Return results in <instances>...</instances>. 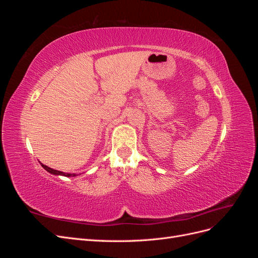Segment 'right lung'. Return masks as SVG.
Returning <instances> with one entry per match:
<instances>
[{"label": "right lung", "instance_id": "obj_1", "mask_svg": "<svg viewBox=\"0 0 258 258\" xmlns=\"http://www.w3.org/2000/svg\"><path fill=\"white\" fill-rule=\"evenodd\" d=\"M42 165V167L46 170V171H48L49 173H51V174H54V175H63V176H76V174L75 173H64V172H61V171H58V170H54V169H51V168H49V167H47V166H45V165H43V163H41Z\"/></svg>", "mask_w": 258, "mask_h": 258}]
</instances>
